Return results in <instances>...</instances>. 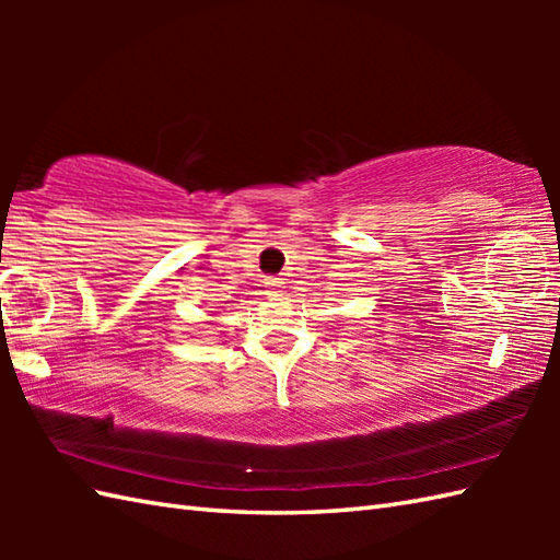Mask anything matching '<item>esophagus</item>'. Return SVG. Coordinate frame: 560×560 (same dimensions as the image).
Wrapping results in <instances>:
<instances>
[{
	"label": "esophagus",
	"mask_w": 560,
	"mask_h": 560,
	"mask_svg": "<svg viewBox=\"0 0 560 560\" xmlns=\"http://www.w3.org/2000/svg\"><path fill=\"white\" fill-rule=\"evenodd\" d=\"M281 283H283L281 279H269V281H267L269 293H271V295H279V293H281Z\"/></svg>",
	"instance_id": "obj_1"
}]
</instances>
